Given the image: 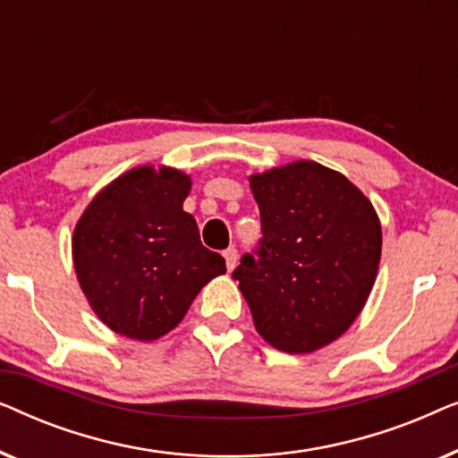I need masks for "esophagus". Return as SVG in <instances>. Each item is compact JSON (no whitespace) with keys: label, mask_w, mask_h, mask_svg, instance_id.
<instances>
[{"label":"esophagus","mask_w":458,"mask_h":458,"mask_svg":"<svg viewBox=\"0 0 458 458\" xmlns=\"http://www.w3.org/2000/svg\"><path fill=\"white\" fill-rule=\"evenodd\" d=\"M223 256H225V262H227L229 271H233L235 265H237V250L235 248H227L223 252Z\"/></svg>","instance_id":"34e87169"}]
</instances>
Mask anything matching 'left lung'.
<instances>
[{"label":"left lung","mask_w":458,"mask_h":458,"mask_svg":"<svg viewBox=\"0 0 458 458\" xmlns=\"http://www.w3.org/2000/svg\"><path fill=\"white\" fill-rule=\"evenodd\" d=\"M259 256L233 271L254 327L281 352L310 354L365 309L381 259V223L348 177L312 160L250 174Z\"/></svg>","instance_id":"8db88e82"}]
</instances>
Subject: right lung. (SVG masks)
Here are the masks:
<instances>
[{
	"instance_id": "add662e5",
	"label": "right lung",
	"mask_w": 458,
	"mask_h": 458,
	"mask_svg": "<svg viewBox=\"0 0 458 458\" xmlns=\"http://www.w3.org/2000/svg\"><path fill=\"white\" fill-rule=\"evenodd\" d=\"M191 177L143 165L96 193L74 225L72 262L91 310L114 334L154 342L190 310L199 290L227 273L183 210Z\"/></svg>"
}]
</instances>
